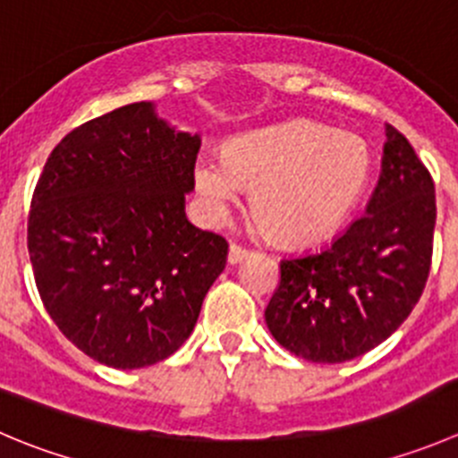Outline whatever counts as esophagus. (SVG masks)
<instances>
[{
	"label": "esophagus",
	"mask_w": 458,
	"mask_h": 458,
	"mask_svg": "<svg viewBox=\"0 0 458 458\" xmlns=\"http://www.w3.org/2000/svg\"><path fill=\"white\" fill-rule=\"evenodd\" d=\"M250 255V250H246V248L237 246V243H230V250H228V264H242L246 257Z\"/></svg>",
	"instance_id": "1"
}]
</instances>
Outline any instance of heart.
I'll use <instances>...</instances> for the list:
<instances>
[{
    "label": "heart",
    "mask_w": 458,
    "mask_h": 458,
    "mask_svg": "<svg viewBox=\"0 0 458 458\" xmlns=\"http://www.w3.org/2000/svg\"><path fill=\"white\" fill-rule=\"evenodd\" d=\"M365 139L310 121L234 136L194 161L192 183L208 219H224L252 188L250 210L279 243H309L344 224L371 179Z\"/></svg>",
    "instance_id": "heart-1"
}]
</instances>
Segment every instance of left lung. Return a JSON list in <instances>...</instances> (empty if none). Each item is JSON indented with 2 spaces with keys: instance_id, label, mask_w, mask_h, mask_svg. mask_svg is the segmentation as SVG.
Masks as SVG:
<instances>
[{
  "instance_id": "1",
  "label": "left lung",
  "mask_w": 458,
  "mask_h": 458,
  "mask_svg": "<svg viewBox=\"0 0 458 458\" xmlns=\"http://www.w3.org/2000/svg\"><path fill=\"white\" fill-rule=\"evenodd\" d=\"M365 215L322 250L282 259L266 324L286 352L322 365L378 347L420 300L432 264L434 181L410 140L385 125Z\"/></svg>"
}]
</instances>
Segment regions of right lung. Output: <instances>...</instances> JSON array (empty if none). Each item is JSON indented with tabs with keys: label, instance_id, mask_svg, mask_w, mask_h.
<instances>
[{
	"label": "right lung",
	"instance_id": "add662e5",
	"mask_svg": "<svg viewBox=\"0 0 458 458\" xmlns=\"http://www.w3.org/2000/svg\"><path fill=\"white\" fill-rule=\"evenodd\" d=\"M201 136L131 102L57 143L33 192L39 297L80 352L114 369L157 365L194 331L228 243L185 215Z\"/></svg>",
	"mask_w": 458,
	"mask_h": 458
}]
</instances>
